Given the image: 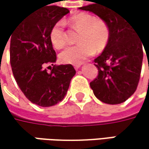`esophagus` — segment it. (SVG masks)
Segmentation results:
<instances>
[{
    "mask_svg": "<svg viewBox=\"0 0 149 149\" xmlns=\"http://www.w3.org/2000/svg\"><path fill=\"white\" fill-rule=\"evenodd\" d=\"M81 65H82V64H81V63H79V64H75L74 68L76 69V70H77V69H79V68L81 67Z\"/></svg>",
    "mask_w": 149,
    "mask_h": 149,
    "instance_id": "34e87169",
    "label": "esophagus"
}]
</instances>
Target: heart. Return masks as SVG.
I'll list each match as a JSON object with an SVG mask.
<instances>
[{
  "label": "heart",
  "mask_w": 149,
  "mask_h": 149,
  "mask_svg": "<svg viewBox=\"0 0 149 149\" xmlns=\"http://www.w3.org/2000/svg\"><path fill=\"white\" fill-rule=\"evenodd\" d=\"M67 22L75 32L79 33L77 37L79 45L68 47L60 52L59 59L62 63L79 64L93 55L95 51L102 52L108 45L110 30L109 25L103 19L87 13H80L72 16ZM50 40L57 49L66 45L68 35L63 21L53 25L50 31Z\"/></svg>",
  "instance_id": "heart-1"
}]
</instances>
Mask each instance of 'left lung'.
<instances>
[{
	"label": "left lung",
	"instance_id": "obj_1",
	"mask_svg": "<svg viewBox=\"0 0 149 149\" xmlns=\"http://www.w3.org/2000/svg\"><path fill=\"white\" fill-rule=\"evenodd\" d=\"M79 9L97 15L110 30L108 45L94 60L98 76L91 82V88L103 103L122 104L134 94L140 79L143 43L139 31L109 1L99 0Z\"/></svg>",
	"mask_w": 149,
	"mask_h": 149
}]
</instances>
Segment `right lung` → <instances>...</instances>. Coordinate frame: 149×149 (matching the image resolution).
I'll use <instances>...</instances> for the list:
<instances>
[{
  "instance_id": "1",
  "label": "right lung",
  "mask_w": 149,
  "mask_h": 149,
  "mask_svg": "<svg viewBox=\"0 0 149 149\" xmlns=\"http://www.w3.org/2000/svg\"><path fill=\"white\" fill-rule=\"evenodd\" d=\"M69 13L67 8L58 6L40 8L19 21L9 37L10 64L15 81L29 101L41 107L61 102L76 74L72 65H54L50 72L45 68L57 60L50 31Z\"/></svg>"
}]
</instances>
